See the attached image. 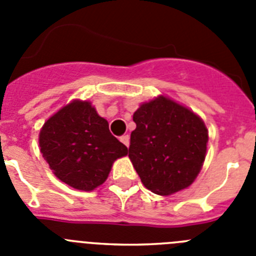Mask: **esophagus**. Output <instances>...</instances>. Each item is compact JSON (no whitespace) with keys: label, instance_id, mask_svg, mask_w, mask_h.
<instances>
[{"label":"esophagus","instance_id":"1","mask_svg":"<svg viewBox=\"0 0 256 256\" xmlns=\"http://www.w3.org/2000/svg\"><path fill=\"white\" fill-rule=\"evenodd\" d=\"M120 141H122V144H126V148H130V136H128V134L122 136V137H120Z\"/></svg>","mask_w":256,"mask_h":256}]
</instances>
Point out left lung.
<instances>
[{"label": "left lung", "instance_id": "8db88e82", "mask_svg": "<svg viewBox=\"0 0 256 256\" xmlns=\"http://www.w3.org/2000/svg\"><path fill=\"white\" fill-rule=\"evenodd\" d=\"M133 122L128 156L144 186L160 196L191 186L206 156L209 133L204 120L160 94L141 104Z\"/></svg>", "mask_w": 256, "mask_h": 256}]
</instances>
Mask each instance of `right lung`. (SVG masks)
Returning a JSON list of instances; mask_svg holds the SVG:
<instances>
[{"label":"right lung","mask_w":256,"mask_h":256,"mask_svg":"<svg viewBox=\"0 0 256 256\" xmlns=\"http://www.w3.org/2000/svg\"><path fill=\"white\" fill-rule=\"evenodd\" d=\"M40 152L61 182L80 191H94L108 177L116 159L128 148L108 130L106 119L87 100H73L40 128Z\"/></svg>","instance_id":"add662e5"}]
</instances>
